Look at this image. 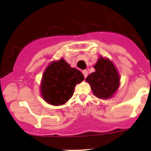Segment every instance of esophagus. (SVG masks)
Wrapping results in <instances>:
<instances>
[{"label": "esophagus", "instance_id": "obj_1", "mask_svg": "<svg viewBox=\"0 0 151 151\" xmlns=\"http://www.w3.org/2000/svg\"><path fill=\"white\" fill-rule=\"evenodd\" d=\"M82 73H83V76H84V78H87V75H88V71H87V70H83V71H82Z\"/></svg>", "mask_w": 151, "mask_h": 151}]
</instances>
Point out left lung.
<instances>
[{"mask_svg": "<svg viewBox=\"0 0 151 151\" xmlns=\"http://www.w3.org/2000/svg\"><path fill=\"white\" fill-rule=\"evenodd\" d=\"M95 72L86 78L95 96L102 99L112 97L119 87L120 77L114 65L108 59L99 58L94 66Z\"/></svg>", "mask_w": 151, "mask_h": 151, "instance_id": "1", "label": "left lung"}]
</instances>
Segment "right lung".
Listing matches in <instances>:
<instances>
[{
  "label": "right lung",
  "instance_id": "right-lung-1",
  "mask_svg": "<svg viewBox=\"0 0 151 151\" xmlns=\"http://www.w3.org/2000/svg\"><path fill=\"white\" fill-rule=\"evenodd\" d=\"M84 77L64 60L52 62L44 71L40 91L44 99L52 105L65 104L73 96L74 87Z\"/></svg>",
  "mask_w": 151,
  "mask_h": 151
}]
</instances>
